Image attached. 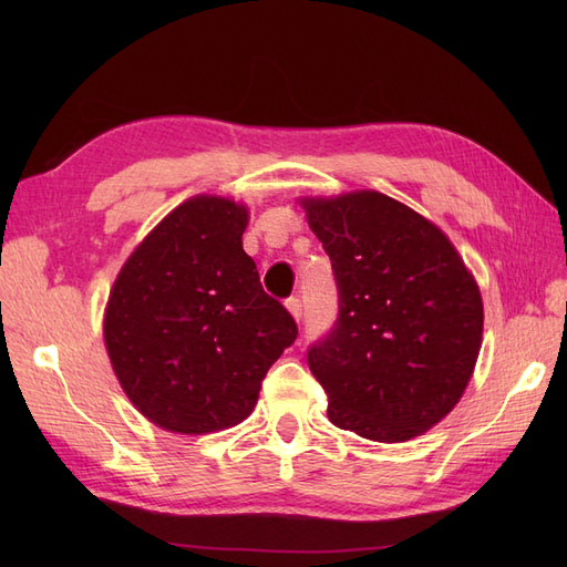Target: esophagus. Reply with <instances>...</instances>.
Returning a JSON list of instances; mask_svg holds the SVG:
<instances>
[{"mask_svg": "<svg viewBox=\"0 0 567 567\" xmlns=\"http://www.w3.org/2000/svg\"><path fill=\"white\" fill-rule=\"evenodd\" d=\"M286 310L290 312V317H293L296 321L302 319V302L298 298H288L286 300Z\"/></svg>", "mask_w": 567, "mask_h": 567, "instance_id": "esophagus-1", "label": "esophagus"}]
</instances>
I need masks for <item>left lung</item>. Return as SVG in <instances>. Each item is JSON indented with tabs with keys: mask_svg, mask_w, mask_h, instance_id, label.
I'll use <instances>...</instances> for the list:
<instances>
[{
	"mask_svg": "<svg viewBox=\"0 0 567 567\" xmlns=\"http://www.w3.org/2000/svg\"><path fill=\"white\" fill-rule=\"evenodd\" d=\"M329 252L340 315L307 354L329 421L373 442L431 431L466 392L483 346V296L431 219L381 192L302 196Z\"/></svg>",
	"mask_w": 567,
	"mask_h": 567,
	"instance_id": "left-lung-1",
	"label": "left lung"
}]
</instances>
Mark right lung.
I'll use <instances>...</instances> for the list:
<instances>
[{
	"label": "right lung",
	"instance_id": "1",
	"mask_svg": "<svg viewBox=\"0 0 567 567\" xmlns=\"http://www.w3.org/2000/svg\"><path fill=\"white\" fill-rule=\"evenodd\" d=\"M248 208L198 194L153 227L120 267L104 310L115 379L167 433L208 435L246 421L269 367L296 340L244 250Z\"/></svg>",
	"mask_w": 567,
	"mask_h": 567
}]
</instances>
